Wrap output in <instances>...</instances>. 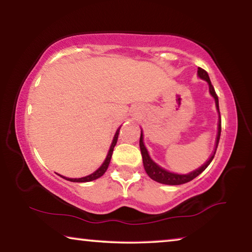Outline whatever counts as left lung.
<instances>
[{"mask_svg":"<svg viewBox=\"0 0 252 252\" xmlns=\"http://www.w3.org/2000/svg\"><path fill=\"white\" fill-rule=\"evenodd\" d=\"M198 78H200L203 81H206L209 85V92H210L211 96L215 99L216 102V106L217 110H218L219 117H220V112H219V100L218 96L216 94L215 89H213L210 78L206 71L201 67H198ZM220 133H221V121L219 120V125H218V133H217V139H216V148L215 151L212 152V155L209 158L208 161H206V163H203L201 167L193 170L189 173H174L171 171H168V170L163 169L160 167L159 164H157L155 161L151 159V157L149 156V152L147 150L146 146L143 143V133L141 130V135H140V150H141V155H142V161H143V167L144 170L149 177H150L152 180H155L159 183H162V185H169V186H179V185H183V183H187L191 180H193L195 177H198L200 173H202L204 170L207 169L209 164L211 163V161L213 158H215L217 148H218L219 144V140H220Z\"/></svg>","mask_w":252,"mask_h":252,"instance_id":"left-lung-1","label":"left lung"}]
</instances>
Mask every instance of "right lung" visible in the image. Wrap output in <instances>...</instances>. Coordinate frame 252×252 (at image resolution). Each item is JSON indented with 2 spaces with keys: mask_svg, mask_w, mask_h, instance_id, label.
Segmentation results:
<instances>
[{
  "mask_svg": "<svg viewBox=\"0 0 252 252\" xmlns=\"http://www.w3.org/2000/svg\"><path fill=\"white\" fill-rule=\"evenodd\" d=\"M120 127H121V126H120ZM120 127H119V129H118L117 132H116V134H114V138H113V140H112V143H111L110 150H109V152H108V156H106L104 162L101 164V167H100L99 169L95 170V171L93 172V173L89 174V176L83 177V178H74V179H73V178H66V177L60 176V174H59V176L61 177V178H63V179H65V180L71 181V182H90V181H93V180H96V179H99L100 177L103 176V174H104L105 171H106V169H108V167H109L110 161H111V158H112L113 149H114V147H116L117 141H118V136H119V132H120Z\"/></svg>",
  "mask_w": 252,
  "mask_h": 252,
  "instance_id": "obj_1",
  "label": "right lung"
}]
</instances>
